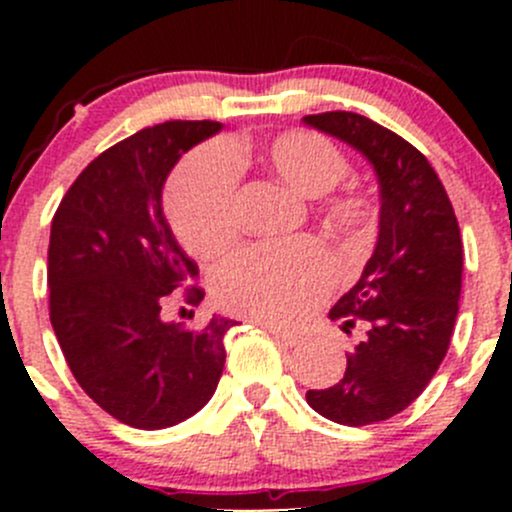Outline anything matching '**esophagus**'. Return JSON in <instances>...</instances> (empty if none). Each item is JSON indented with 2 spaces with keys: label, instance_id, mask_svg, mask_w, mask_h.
<instances>
[{
  "label": "esophagus",
  "instance_id": "obj_1",
  "mask_svg": "<svg viewBox=\"0 0 512 512\" xmlns=\"http://www.w3.org/2000/svg\"><path fill=\"white\" fill-rule=\"evenodd\" d=\"M265 329H267V332L272 334V337H275V342H277V344H282V347H297V344H299V337H297V334L287 332V329L272 327V324H265Z\"/></svg>",
  "mask_w": 512,
  "mask_h": 512
}]
</instances>
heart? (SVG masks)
Instances as JSON below:
<instances>
[{
  "label": "heart",
  "mask_w": 512,
  "mask_h": 512,
  "mask_svg": "<svg viewBox=\"0 0 512 512\" xmlns=\"http://www.w3.org/2000/svg\"><path fill=\"white\" fill-rule=\"evenodd\" d=\"M257 160L297 193L319 198L349 173V160L327 136L292 128L260 143L230 141L227 148L203 146L183 158L165 188V213L175 237L198 257L225 252L237 237V165ZM374 200L349 190L329 200L324 220L352 242L374 227ZM337 277L329 252L314 240L262 242L242 250L215 270V302L227 312L272 324L307 314Z\"/></svg>",
  "instance_id": "b5f03b06"
}]
</instances>
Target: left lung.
Returning a JSON list of instances; mask_svg holds the SVG:
<instances>
[{"label": "left lung", "mask_w": 512, "mask_h": 512, "mask_svg": "<svg viewBox=\"0 0 512 512\" xmlns=\"http://www.w3.org/2000/svg\"><path fill=\"white\" fill-rule=\"evenodd\" d=\"M304 123L356 148L379 178L374 255L329 309L342 329L361 324L366 337L337 384L307 391V404L329 421L369 426L414 404L448 352L461 299V230L436 170L409 141L352 111Z\"/></svg>", "instance_id": "left-lung-1"}]
</instances>
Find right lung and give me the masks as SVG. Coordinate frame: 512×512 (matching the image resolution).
<instances>
[{"mask_svg":"<svg viewBox=\"0 0 512 512\" xmlns=\"http://www.w3.org/2000/svg\"><path fill=\"white\" fill-rule=\"evenodd\" d=\"M218 121H165L91 160L51 220L49 317L81 389L106 414L143 431L198 414L218 389L225 334L160 319V304L198 277L180 250L160 195L183 153L220 131ZM203 289L185 292L190 304Z\"/></svg>","mask_w":512,"mask_h":512,"instance_id":"obj_1","label":"right lung"}]
</instances>
